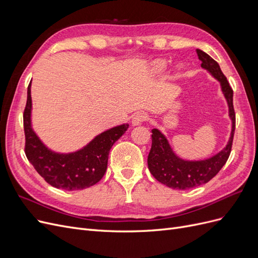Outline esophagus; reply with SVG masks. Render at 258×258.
Returning a JSON list of instances; mask_svg holds the SVG:
<instances>
[{
	"mask_svg": "<svg viewBox=\"0 0 258 258\" xmlns=\"http://www.w3.org/2000/svg\"><path fill=\"white\" fill-rule=\"evenodd\" d=\"M146 119H147V114L145 112H138L132 116L131 122L134 126H139V124H141Z\"/></svg>",
	"mask_w": 258,
	"mask_h": 258,
	"instance_id": "obj_1",
	"label": "esophagus"
}]
</instances>
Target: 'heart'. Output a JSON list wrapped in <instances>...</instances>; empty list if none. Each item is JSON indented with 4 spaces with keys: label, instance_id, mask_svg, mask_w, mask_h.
<instances>
[{
    "label": "heart",
    "instance_id": "obj_1",
    "mask_svg": "<svg viewBox=\"0 0 258 258\" xmlns=\"http://www.w3.org/2000/svg\"><path fill=\"white\" fill-rule=\"evenodd\" d=\"M166 67H167V63H166L165 61H162V60L156 61L155 63H154V68H155V70H156V71H158V72H162L163 70L166 69Z\"/></svg>",
    "mask_w": 258,
    "mask_h": 258
}]
</instances>
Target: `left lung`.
I'll return each instance as SVG.
<instances>
[{"label": "left lung", "mask_w": 258, "mask_h": 258, "mask_svg": "<svg viewBox=\"0 0 258 258\" xmlns=\"http://www.w3.org/2000/svg\"><path fill=\"white\" fill-rule=\"evenodd\" d=\"M196 51L201 61V68L206 69L221 84L223 95L227 101L229 108L231 134L227 145L212 157L205 160H184L175 155L167 138L158 129H153L152 147L147 157L148 169L158 182L173 189L185 190L194 188L212 179L227 161L231 152L233 135H235L236 114L232 103L233 91L230 85L214 59L200 49Z\"/></svg>", "instance_id": "left-lung-1"}]
</instances>
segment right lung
<instances>
[{
	"mask_svg": "<svg viewBox=\"0 0 258 258\" xmlns=\"http://www.w3.org/2000/svg\"><path fill=\"white\" fill-rule=\"evenodd\" d=\"M31 111L32 99L30 82L23 112L26 156L46 182L56 188L66 190L85 189L97 184L105 173L108 154L113 144L129 127L128 123L113 127L97 136L81 150L61 154L49 150L36 136L31 123Z\"/></svg>",
	"mask_w": 258,
	"mask_h": 258,
	"instance_id": "add662e5",
	"label": "right lung"
}]
</instances>
